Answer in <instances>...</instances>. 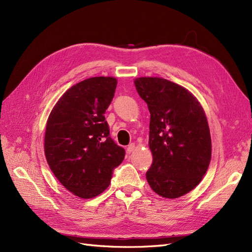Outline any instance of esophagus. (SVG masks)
<instances>
[{
	"label": "esophagus",
	"mask_w": 252,
	"mask_h": 252,
	"mask_svg": "<svg viewBox=\"0 0 252 252\" xmlns=\"http://www.w3.org/2000/svg\"><path fill=\"white\" fill-rule=\"evenodd\" d=\"M134 148H135V145L133 143L129 144L128 147H127V154H131V152L134 150Z\"/></svg>",
	"instance_id": "esophagus-1"
}]
</instances>
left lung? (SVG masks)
Returning a JSON list of instances; mask_svg holds the SVG:
<instances>
[{
    "instance_id": "left-lung-1",
    "label": "left lung",
    "mask_w": 252,
    "mask_h": 252,
    "mask_svg": "<svg viewBox=\"0 0 252 252\" xmlns=\"http://www.w3.org/2000/svg\"><path fill=\"white\" fill-rule=\"evenodd\" d=\"M134 85L150 112L149 148L154 161L146 179L156 193L177 199L202 181L211 158L207 118L199 101L178 84L138 78Z\"/></svg>"
}]
</instances>
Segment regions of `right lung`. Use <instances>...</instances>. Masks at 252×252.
Wrapping results in <instances>:
<instances>
[{
	"label": "right lung",
	"instance_id": "add662e5",
	"mask_svg": "<svg viewBox=\"0 0 252 252\" xmlns=\"http://www.w3.org/2000/svg\"><path fill=\"white\" fill-rule=\"evenodd\" d=\"M117 84L111 77L84 80L68 89L49 114L45 157L61 184L81 199L102 193L125 157L104 117Z\"/></svg>",
	"mask_w": 252,
	"mask_h": 252
}]
</instances>
